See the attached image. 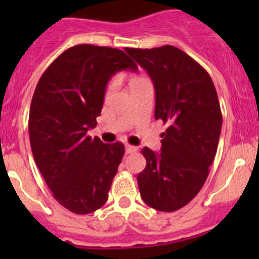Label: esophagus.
I'll return each mask as SVG.
<instances>
[{"instance_id": "1", "label": "esophagus", "mask_w": 259, "mask_h": 259, "mask_svg": "<svg viewBox=\"0 0 259 259\" xmlns=\"http://www.w3.org/2000/svg\"><path fill=\"white\" fill-rule=\"evenodd\" d=\"M135 151H137V148H135V146L129 145V144L125 145V153L126 154H133V153H135Z\"/></svg>"}]
</instances>
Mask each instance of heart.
Returning <instances> with one entry per match:
<instances>
[{"label": "heart", "mask_w": 259, "mask_h": 259, "mask_svg": "<svg viewBox=\"0 0 259 259\" xmlns=\"http://www.w3.org/2000/svg\"><path fill=\"white\" fill-rule=\"evenodd\" d=\"M144 79H146V77H143V76H133L132 79H130V81H129V86L130 88H132V86H134V85H137V83H139L140 81H143ZM111 88V85H109V89Z\"/></svg>", "instance_id": "heart-1"}]
</instances>
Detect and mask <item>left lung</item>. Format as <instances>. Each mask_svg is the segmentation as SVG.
<instances>
[{
  "mask_svg": "<svg viewBox=\"0 0 259 259\" xmlns=\"http://www.w3.org/2000/svg\"><path fill=\"white\" fill-rule=\"evenodd\" d=\"M125 51L148 71L155 88V119L166 125L161 153H142L138 176L143 200L156 210L174 211L199 193L218 148L222 111L209 74L171 45Z\"/></svg>",
  "mask_w": 259,
  "mask_h": 259,
  "instance_id": "8db88e82",
  "label": "left lung"
}]
</instances>
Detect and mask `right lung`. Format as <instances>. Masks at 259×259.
<instances>
[{
    "mask_svg": "<svg viewBox=\"0 0 259 259\" xmlns=\"http://www.w3.org/2000/svg\"><path fill=\"white\" fill-rule=\"evenodd\" d=\"M127 69L138 66L121 50L83 44L55 59L36 85L31 150L54 198L72 213H93L108 200L124 144H105L88 130L98 124L108 81Z\"/></svg>",
    "mask_w": 259,
    "mask_h": 259,
    "instance_id": "1",
    "label": "right lung"
}]
</instances>
